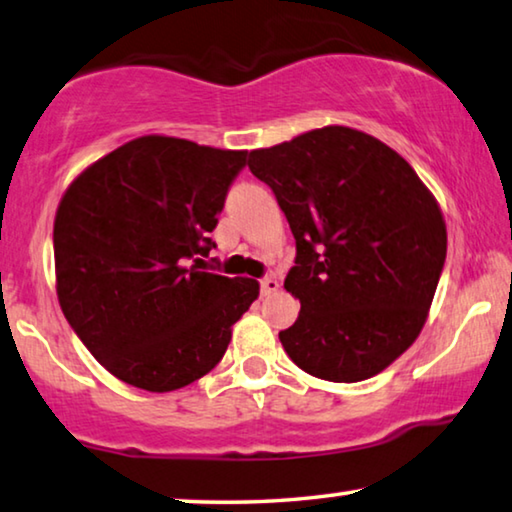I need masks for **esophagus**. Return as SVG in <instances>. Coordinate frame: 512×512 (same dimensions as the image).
<instances>
[{"instance_id":"34e87169","label":"esophagus","mask_w":512,"mask_h":512,"mask_svg":"<svg viewBox=\"0 0 512 512\" xmlns=\"http://www.w3.org/2000/svg\"><path fill=\"white\" fill-rule=\"evenodd\" d=\"M259 289H262V296H271L280 289V282L276 278H264L262 282H259Z\"/></svg>"}]
</instances>
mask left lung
<instances>
[{
    "label": "left lung",
    "mask_w": 512,
    "mask_h": 512,
    "mask_svg": "<svg viewBox=\"0 0 512 512\" xmlns=\"http://www.w3.org/2000/svg\"><path fill=\"white\" fill-rule=\"evenodd\" d=\"M248 167L269 183L296 239L285 289L301 312L278 338L312 377L363 381L423 331L446 262L439 202L407 160L377 137L324 126Z\"/></svg>",
    "instance_id": "obj_1"
}]
</instances>
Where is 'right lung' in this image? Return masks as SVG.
Returning a JSON list of instances; mask_svg holds the SVG:
<instances>
[{"instance_id": "right-lung-1", "label": "right lung", "mask_w": 512, "mask_h": 512, "mask_svg": "<svg viewBox=\"0 0 512 512\" xmlns=\"http://www.w3.org/2000/svg\"><path fill=\"white\" fill-rule=\"evenodd\" d=\"M246 151L167 135L121 144L73 179L55 216L61 312L105 370L151 393L216 368L259 296L202 271Z\"/></svg>"}]
</instances>
